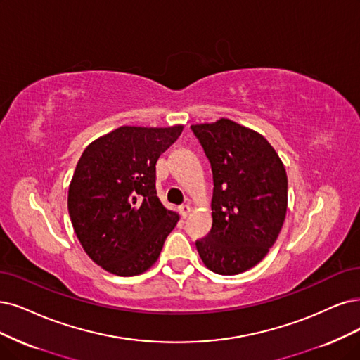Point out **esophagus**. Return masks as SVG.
I'll list each match as a JSON object with an SVG mask.
<instances>
[{
    "instance_id": "1",
    "label": "esophagus",
    "mask_w": 360,
    "mask_h": 360,
    "mask_svg": "<svg viewBox=\"0 0 360 360\" xmlns=\"http://www.w3.org/2000/svg\"><path fill=\"white\" fill-rule=\"evenodd\" d=\"M190 212H191V207H190L188 205H182V206H179V214H181V217H182V218H187V217L190 215Z\"/></svg>"
}]
</instances>
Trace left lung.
I'll use <instances>...</instances> for the list:
<instances>
[{
	"label": "left lung",
	"mask_w": 360,
	"mask_h": 360,
	"mask_svg": "<svg viewBox=\"0 0 360 360\" xmlns=\"http://www.w3.org/2000/svg\"><path fill=\"white\" fill-rule=\"evenodd\" d=\"M214 175L212 230L195 242L209 270L240 274L269 254L288 209L281 157L258 131L229 118L193 124Z\"/></svg>",
	"instance_id": "1"
}]
</instances>
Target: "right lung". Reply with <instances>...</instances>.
Segmentation results:
<instances>
[{"label":"right lung","mask_w":360,"mask_h":360,"mask_svg":"<svg viewBox=\"0 0 360 360\" xmlns=\"http://www.w3.org/2000/svg\"><path fill=\"white\" fill-rule=\"evenodd\" d=\"M184 126H122L93 141L68 190L74 231L93 262L117 276H138L157 261L179 221L155 190V163Z\"/></svg>","instance_id":"1"}]
</instances>
